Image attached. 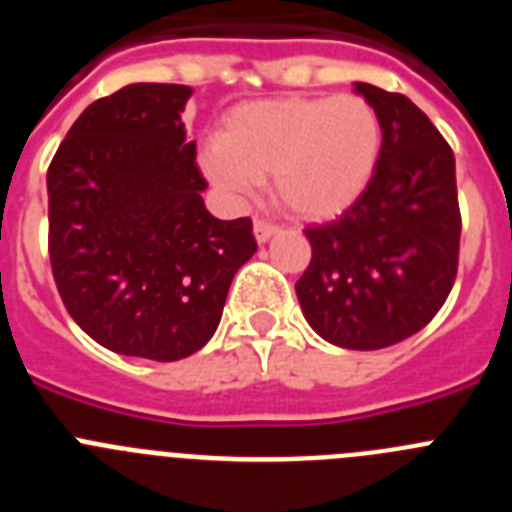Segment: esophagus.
<instances>
[{"instance_id":"34e87169","label":"esophagus","mask_w":512,"mask_h":512,"mask_svg":"<svg viewBox=\"0 0 512 512\" xmlns=\"http://www.w3.org/2000/svg\"><path fill=\"white\" fill-rule=\"evenodd\" d=\"M277 233H279L277 225L266 223V220H253V238H256V243L271 241Z\"/></svg>"}]
</instances>
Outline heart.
I'll list each match as a JSON object with an SVG mask.
<instances>
[{"label":"heart","mask_w":512,"mask_h":512,"mask_svg":"<svg viewBox=\"0 0 512 512\" xmlns=\"http://www.w3.org/2000/svg\"><path fill=\"white\" fill-rule=\"evenodd\" d=\"M384 130L366 99L282 97L235 107L202 151L215 187L246 197L271 176V194L300 220H330L359 200L382 156Z\"/></svg>","instance_id":"b5f03b06"}]
</instances>
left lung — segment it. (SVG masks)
I'll use <instances>...</instances> for the list:
<instances>
[{
	"mask_svg": "<svg viewBox=\"0 0 512 512\" xmlns=\"http://www.w3.org/2000/svg\"><path fill=\"white\" fill-rule=\"evenodd\" d=\"M384 130L372 182L338 220L307 228L312 261L295 284L302 315L333 346L377 351L431 323L459 264L456 164L405 94L356 81Z\"/></svg>",
	"mask_w": 512,
	"mask_h": 512,
	"instance_id": "8db88e82",
	"label": "left lung"
}]
</instances>
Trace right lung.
<instances>
[{
	"label": "right lung",
	"mask_w": 512,
	"mask_h": 512,
	"mask_svg": "<svg viewBox=\"0 0 512 512\" xmlns=\"http://www.w3.org/2000/svg\"><path fill=\"white\" fill-rule=\"evenodd\" d=\"M192 87L128 84L92 102L48 169V251L79 328L122 356L179 361L223 318L251 220L205 210L182 112Z\"/></svg>",
	"instance_id": "right-lung-1"
}]
</instances>
